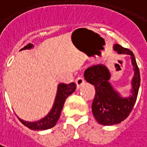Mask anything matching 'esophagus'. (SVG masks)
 <instances>
[{
    "label": "esophagus",
    "mask_w": 147,
    "mask_h": 147,
    "mask_svg": "<svg viewBox=\"0 0 147 147\" xmlns=\"http://www.w3.org/2000/svg\"><path fill=\"white\" fill-rule=\"evenodd\" d=\"M76 83L77 87H78V88H80V86H83V83H85V80H84L83 76H79L78 78H77L76 80Z\"/></svg>",
    "instance_id": "1"
}]
</instances>
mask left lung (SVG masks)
<instances>
[{
	"label": "left lung",
	"instance_id": "left-lung-1",
	"mask_svg": "<svg viewBox=\"0 0 147 147\" xmlns=\"http://www.w3.org/2000/svg\"><path fill=\"white\" fill-rule=\"evenodd\" d=\"M113 49L119 54L131 57L134 76L129 95L123 97L113 87L109 82L110 71L104 64L93 65L84 71L86 82L95 87V97L92 103L93 115L100 124L106 126L120 123L128 117L136 102L140 86V74L132 52L119 44H114Z\"/></svg>",
	"mask_w": 147,
	"mask_h": 147
}]
</instances>
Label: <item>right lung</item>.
<instances>
[{
    "label": "right lung",
    "instance_id": "right-lung-1",
    "mask_svg": "<svg viewBox=\"0 0 147 147\" xmlns=\"http://www.w3.org/2000/svg\"><path fill=\"white\" fill-rule=\"evenodd\" d=\"M34 45L32 44H28L24 48L21 49V50L24 49H30L33 48ZM76 89V84L75 83H69V84H65V83H60L58 84L57 91V95L55 98V101L51 110L45 117L42 118L41 120H37L34 122H29L26 121L19 118L20 122L24 125L27 127L28 128L34 131H42V130H47L53 127L56 125V123L59 120L61 117V110L64 107V104L65 100L67 97L71 95L72 93Z\"/></svg>",
    "mask_w": 147,
    "mask_h": 147
}]
</instances>
